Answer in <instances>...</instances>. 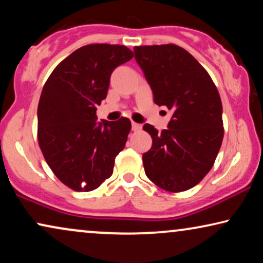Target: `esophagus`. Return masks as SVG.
Listing matches in <instances>:
<instances>
[{
	"label": "esophagus",
	"instance_id": "obj_1",
	"mask_svg": "<svg viewBox=\"0 0 263 263\" xmlns=\"http://www.w3.org/2000/svg\"><path fill=\"white\" fill-rule=\"evenodd\" d=\"M132 129L134 132H138V130H140V129H141V124L136 123V122H132Z\"/></svg>",
	"mask_w": 263,
	"mask_h": 263
}]
</instances>
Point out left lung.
<instances>
[{
    "instance_id": "obj_1",
    "label": "left lung",
    "mask_w": 263,
    "mask_h": 263,
    "mask_svg": "<svg viewBox=\"0 0 263 263\" xmlns=\"http://www.w3.org/2000/svg\"><path fill=\"white\" fill-rule=\"evenodd\" d=\"M134 52L154 103L174 111L161 133L143 125L153 140L142 156L146 176L166 192H184L202 181L220 149V96L207 70L181 46H135Z\"/></svg>"
}]
</instances>
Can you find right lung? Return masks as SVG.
Segmentation results:
<instances>
[{
	"instance_id": "obj_1",
	"label": "right lung",
	"mask_w": 263,
	"mask_h": 263,
	"mask_svg": "<svg viewBox=\"0 0 263 263\" xmlns=\"http://www.w3.org/2000/svg\"><path fill=\"white\" fill-rule=\"evenodd\" d=\"M133 56L124 45H85L64 59L43 87L39 147L56 177L75 192H91L111 177L115 158L124 148L130 121L98 122L96 111L115 68Z\"/></svg>"
}]
</instances>
